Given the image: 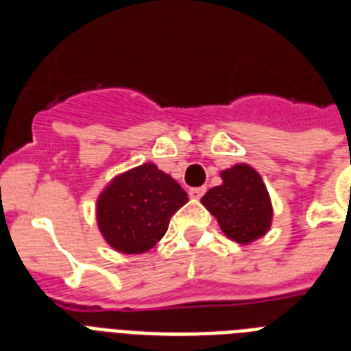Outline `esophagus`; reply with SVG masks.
Returning <instances> with one entry per match:
<instances>
[{
  "instance_id": "obj_1",
  "label": "esophagus",
  "mask_w": 351,
  "mask_h": 351,
  "mask_svg": "<svg viewBox=\"0 0 351 351\" xmlns=\"http://www.w3.org/2000/svg\"><path fill=\"white\" fill-rule=\"evenodd\" d=\"M204 193H206V187H193V189H189V197L191 198H202Z\"/></svg>"
}]
</instances>
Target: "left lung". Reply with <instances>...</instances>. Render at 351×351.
Listing matches in <instances>:
<instances>
[{
  "label": "left lung",
  "mask_w": 351,
  "mask_h": 351,
  "mask_svg": "<svg viewBox=\"0 0 351 351\" xmlns=\"http://www.w3.org/2000/svg\"><path fill=\"white\" fill-rule=\"evenodd\" d=\"M222 186L209 189L202 204L219 220L226 237L250 244L266 234L271 226L273 209L261 175L245 164L222 171Z\"/></svg>",
  "instance_id": "left-lung-1"
}]
</instances>
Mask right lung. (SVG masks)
I'll use <instances>...</instances> for the list:
<instances>
[{"label": "right lung", "mask_w": 351, "mask_h": 351, "mask_svg": "<svg viewBox=\"0 0 351 351\" xmlns=\"http://www.w3.org/2000/svg\"><path fill=\"white\" fill-rule=\"evenodd\" d=\"M187 193L154 164L117 176L98 198L96 219L104 239L121 253H143L165 234Z\"/></svg>", "instance_id": "obj_1"}]
</instances>
